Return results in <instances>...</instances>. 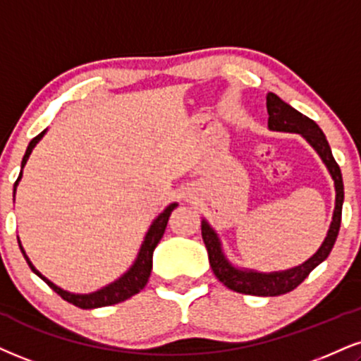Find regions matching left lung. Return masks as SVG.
<instances>
[{"label": "left lung", "instance_id": "obj_1", "mask_svg": "<svg viewBox=\"0 0 361 361\" xmlns=\"http://www.w3.org/2000/svg\"><path fill=\"white\" fill-rule=\"evenodd\" d=\"M266 101L269 114V129L279 133L299 134V136L305 137L307 145L318 153L321 161L324 163V166L328 168L329 175L333 178L336 198H334V212L326 237H324L319 249L316 250L310 259L305 260V262L299 264L296 267L286 269V271L274 272H259L254 271V269L235 266V264H233L232 260H228L227 255H225L222 240H220L216 230L212 227L205 219L202 220V237L203 242H205L212 271H214L216 279L222 282L224 286L235 290V293L252 294V296H281V294H286L289 293V290L296 289L298 286L306 279L312 269L318 267L329 255L334 242H336L338 232H340L341 208L345 192H343L341 169L338 166V163L334 161L331 147H329L326 136L321 131L319 126L307 116L301 114V112L294 109L293 106H289L288 102L282 101L281 97H277L276 94L269 92Z\"/></svg>", "mask_w": 361, "mask_h": 361}]
</instances>
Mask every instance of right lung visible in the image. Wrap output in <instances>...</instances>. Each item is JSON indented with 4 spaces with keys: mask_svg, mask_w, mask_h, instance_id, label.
Returning a JSON list of instances; mask_svg holds the SVG:
<instances>
[{
    "mask_svg": "<svg viewBox=\"0 0 361 361\" xmlns=\"http://www.w3.org/2000/svg\"><path fill=\"white\" fill-rule=\"evenodd\" d=\"M47 131H49V129L42 131L37 137H33L32 141H30L27 151H25L23 159H21L20 176H18V180L15 181V186H13V198H15L16 186H18L21 176H23V168L28 161L30 154H32L33 147L40 142V139L45 136ZM176 207H178L176 202L169 203V205L164 208L161 214H159L153 220V224H151L149 228H147L145 240H142L141 249H139L136 259H134V262H133V266L129 267L128 271H126L124 274L119 277V279H116L114 282H111V284L104 286V288L94 290V293H89V294H75V293H71V290H65L62 288H59V286L54 284L50 279H47V277L33 266L32 260H30L27 252H25V249H23V245H21L20 237H18V245H20L21 254H23V257H25V260H27L30 269H32L35 274L40 277L42 281H45L47 284H49L50 288L54 289L55 293L59 294L62 299H65L67 302H71V305L77 306V307H82V310H95V307L117 305V302H123V301H126V299L134 296V294H137L139 290L146 286L147 279H149L151 269H153V252L156 249V245L159 244V240H161L164 230H166L169 215H171V212L175 210Z\"/></svg>",
    "mask_w": 361,
    "mask_h": 361,
    "instance_id": "obj_1",
    "label": "right lung"
}]
</instances>
